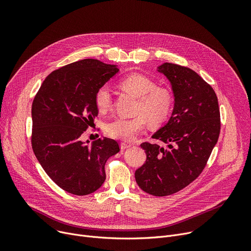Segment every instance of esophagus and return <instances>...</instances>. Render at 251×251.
<instances>
[{"mask_svg":"<svg viewBox=\"0 0 251 251\" xmlns=\"http://www.w3.org/2000/svg\"><path fill=\"white\" fill-rule=\"evenodd\" d=\"M130 147H131L130 144H127V143H125V142H121V144H120V148H121L122 151H124V150H126V149H128V148H130Z\"/></svg>","mask_w":251,"mask_h":251,"instance_id":"34e87169","label":"esophagus"}]
</instances>
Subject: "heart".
<instances>
[{
    "label": "heart",
    "mask_w": 251,
    "mask_h": 251,
    "mask_svg": "<svg viewBox=\"0 0 251 251\" xmlns=\"http://www.w3.org/2000/svg\"><path fill=\"white\" fill-rule=\"evenodd\" d=\"M120 87L138 98L133 118H116L107 123L104 131L108 136L132 140L134 136L146 127L147 121L151 125L164 123L172 112L173 98L165 87H156L154 81L148 76L131 73L120 81ZM97 108L100 112L108 111L112 105V96L107 86L100 87L95 97Z\"/></svg>",
    "instance_id": "b5f03b06"
}]
</instances>
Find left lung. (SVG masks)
<instances>
[{
	"label": "left lung",
	"instance_id": "1",
	"mask_svg": "<svg viewBox=\"0 0 251 251\" xmlns=\"http://www.w3.org/2000/svg\"><path fill=\"white\" fill-rule=\"evenodd\" d=\"M157 71L171 82L175 102L168 123L152 138L168 148L141 143L147 161L135 171V180L147 193L167 196L201 175L219 139L221 119L215 90L195 71L172 63Z\"/></svg>",
	"mask_w": 251,
	"mask_h": 251
}]
</instances>
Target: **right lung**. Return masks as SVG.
<instances>
[{
    "label": "right lung",
    "mask_w": 251,
    "mask_h": 251,
    "mask_svg": "<svg viewBox=\"0 0 251 251\" xmlns=\"http://www.w3.org/2000/svg\"><path fill=\"white\" fill-rule=\"evenodd\" d=\"M118 71L96 59L68 64L45 79L33 100V152L49 177L69 193L98 190L105 180V162L120 151L114 139L99 138L90 146L81 140L99 114L97 90Z\"/></svg>",
    "instance_id": "add662e5"
}]
</instances>
